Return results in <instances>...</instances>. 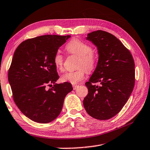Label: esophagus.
Returning <instances> with one entry per match:
<instances>
[{
  "mask_svg": "<svg viewBox=\"0 0 150 150\" xmlns=\"http://www.w3.org/2000/svg\"><path fill=\"white\" fill-rule=\"evenodd\" d=\"M73 89L76 90V89H77V88H78V87H79V85H73Z\"/></svg>",
  "mask_w": 150,
  "mask_h": 150,
  "instance_id": "esophagus-1",
  "label": "esophagus"
}]
</instances>
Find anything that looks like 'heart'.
Here are the masks:
<instances>
[{"mask_svg":"<svg viewBox=\"0 0 150 150\" xmlns=\"http://www.w3.org/2000/svg\"><path fill=\"white\" fill-rule=\"evenodd\" d=\"M66 50L70 54L79 56V69L74 71L65 73L61 76L62 82H67L73 84H77L85 77L86 71L91 72L96 67L97 58L92 52L91 45L80 39H74L67 43ZM54 66L59 71L64 69V56L60 52H57L54 56Z\"/></svg>","mask_w":150,"mask_h":150,"instance_id":"b5f03b06","label":"heart"}]
</instances>
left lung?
I'll use <instances>...</instances> for the list:
<instances>
[{
	"mask_svg": "<svg viewBox=\"0 0 150 150\" xmlns=\"http://www.w3.org/2000/svg\"><path fill=\"white\" fill-rule=\"evenodd\" d=\"M86 39L98 49L97 66L88 82L84 109L93 118L107 120L116 115L129 100L135 83L134 62L130 51L112 34L102 30ZM99 82V86L94 83Z\"/></svg>",
	"mask_w": 150,
	"mask_h": 150,
	"instance_id": "obj_1",
	"label": "left lung"
}]
</instances>
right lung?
<instances>
[{
    "label": "right lung",
    "instance_id": "add662e5",
    "mask_svg": "<svg viewBox=\"0 0 150 150\" xmlns=\"http://www.w3.org/2000/svg\"><path fill=\"white\" fill-rule=\"evenodd\" d=\"M69 37L47 35L29 39L13 54L8 75L13 101L35 122L54 121L61 112L65 97L73 90L69 83H56L59 75L53 62L59 48ZM47 86L52 88L48 89Z\"/></svg>",
    "mask_w": 150,
    "mask_h": 150
}]
</instances>
